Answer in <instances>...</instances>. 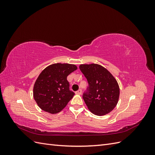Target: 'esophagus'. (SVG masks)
<instances>
[{"label":"esophagus","mask_w":155,"mask_h":155,"mask_svg":"<svg viewBox=\"0 0 155 155\" xmlns=\"http://www.w3.org/2000/svg\"><path fill=\"white\" fill-rule=\"evenodd\" d=\"M81 93H82L81 89H79V90H78V91H76V94H79V95L81 94Z\"/></svg>","instance_id":"esophagus-1"}]
</instances>
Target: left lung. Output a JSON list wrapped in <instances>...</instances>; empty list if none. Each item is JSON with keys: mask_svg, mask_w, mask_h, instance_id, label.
I'll list each match as a JSON object with an SVG mask.
<instances>
[{"mask_svg": "<svg viewBox=\"0 0 155 155\" xmlns=\"http://www.w3.org/2000/svg\"><path fill=\"white\" fill-rule=\"evenodd\" d=\"M79 69L88 84L83 94L88 109L97 116L109 113L118 104L120 96L115 78L106 68L97 64H81Z\"/></svg>", "mask_w": 155, "mask_h": 155, "instance_id": "1", "label": "left lung"}]
</instances>
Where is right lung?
Segmentation results:
<instances>
[{
	"label": "right lung",
	"instance_id": "add662e5",
	"mask_svg": "<svg viewBox=\"0 0 155 155\" xmlns=\"http://www.w3.org/2000/svg\"><path fill=\"white\" fill-rule=\"evenodd\" d=\"M76 69L74 64L57 63L42 71L34 87V100L42 110L56 114L66 107L75 94L67 78Z\"/></svg>",
	"mask_w": 155,
	"mask_h": 155
}]
</instances>
